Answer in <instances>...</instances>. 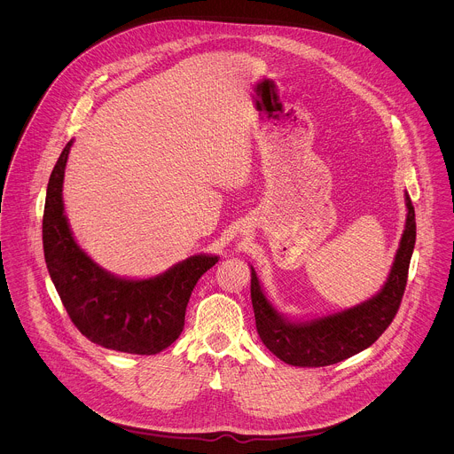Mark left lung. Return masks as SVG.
Wrapping results in <instances>:
<instances>
[{"mask_svg": "<svg viewBox=\"0 0 454 454\" xmlns=\"http://www.w3.org/2000/svg\"><path fill=\"white\" fill-rule=\"evenodd\" d=\"M405 231L385 286L372 299L311 322H290L279 315L260 288L252 267V304L262 342L279 360L295 367H325L342 362L374 344L393 322L407 285L416 243V218L405 192Z\"/></svg>", "mask_w": 454, "mask_h": 454, "instance_id": "obj_1", "label": "left lung"}]
</instances>
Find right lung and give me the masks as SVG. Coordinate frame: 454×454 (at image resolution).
Listing matches in <instances>:
<instances>
[{"instance_id": "add662e5", "label": "right lung", "mask_w": 454, "mask_h": 454, "mask_svg": "<svg viewBox=\"0 0 454 454\" xmlns=\"http://www.w3.org/2000/svg\"><path fill=\"white\" fill-rule=\"evenodd\" d=\"M73 141L58 159L43 211L49 274L74 326L92 342L132 355H157L182 333L199 278L218 257L194 255L148 279H126L99 267L74 241L66 220L63 182Z\"/></svg>"}]
</instances>
